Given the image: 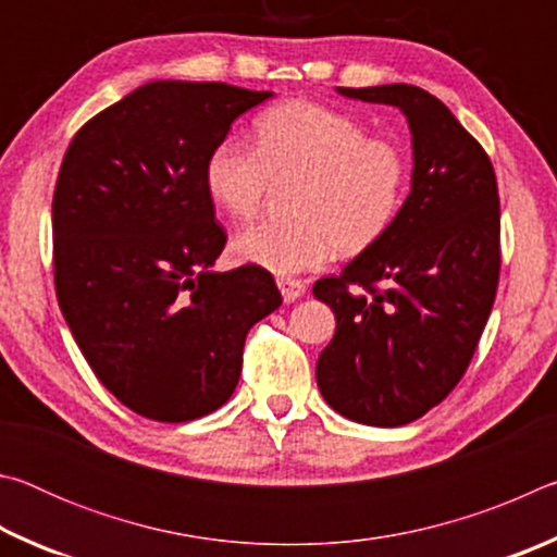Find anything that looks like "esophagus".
Returning a JSON list of instances; mask_svg holds the SVG:
<instances>
[{"mask_svg": "<svg viewBox=\"0 0 557 557\" xmlns=\"http://www.w3.org/2000/svg\"><path fill=\"white\" fill-rule=\"evenodd\" d=\"M277 287L282 292V299L285 301H295L307 292V285L301 280H292V277H277Z\"/></svg>", "mask_w": 557, "mask_h": 557, "instance_id": "obj_1", "label": "esophagus"}]
</instances>
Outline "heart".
Segmentation results:
<instances>
[{"instance_id":"b5f03b06","label":"heart","mask_w":557,"mask_h":557,"mask_svg":"<svg viewBox=\"0 0 557 557\" xmlns=\"http://www.w3.org/2000/svg\"><path fill=\"white\" fill-rule=\"evenodd\" d=\"M256 145L225 137L206 159L213 203L250 219L275 182L297 178L295 221L260 219L233 238L243 262L299 275L334 258L373 248L393 228L408 196L410 159L393 137L369 135L348 112L309 100L280 102L252 122Z\"/></svg>"}]
</instances>
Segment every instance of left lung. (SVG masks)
<instances>
[{
  "instance_id": "left-lung-1",
  "label": "left lung",
  "mask_w": 557,
  "mask_h": 557,
  "mask_svg": "<svg viewBox=\"0 0 557 557\" xmlns=\"http://www.w3.org/2000/svg\"><path fill=\"white\" fill-rule=\"evenodd\" d=\"M338 92L400 108L414 166L393 228L342 275L314 282V297L336 314L317 383L344 418L398 428L455 391L492 314L502 270L496 174L428 90L393 83Z\"/></svg>"
}]
</instances>
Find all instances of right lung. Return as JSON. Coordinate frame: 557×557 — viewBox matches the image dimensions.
I'll return each instance as SVG.
<instances>
[{
	"label": "right lung",
	"instance_id": "add662e5",
	"mask_svg": "<svg viewBox=\"0 0 557 557\" xmlns=\"http://www.w3.org/2000/svg\"><path fill=\"white\" fill-rule=\"evenodd\" d=\"M272 98L152 81L88 120L53 191L55 297L98 381L157 422L231 398L250 326L282 305L268 270L213 272L225 248L203 169L235 117Z\"/></svg>",
	"mask_w": 557,
	"mask_h": 557
}]
</instances>
